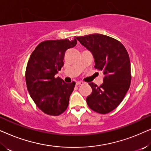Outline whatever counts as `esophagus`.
Masks as SVG:
<instances>
[{"mask_svg":"<svg viewBox=\"0 0 151 151\" xmlns=\"http://www.w3.org/2000/svg\"><path fill=\"white\" fill-rule=\"evenodd\" d=\"M84 82L82 81H77L76 82V85H81V84H83Z\"/></svg>","mask_w":151,"mask_h":151,"instance_id":"34e87169","label":"esophagus"}]
</instances>
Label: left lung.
Segmentation results:
<instances>
[{"mask_svg":"<svg viewBox=\"0 0 151 151\" xmlns=\"http://www.w3.org/2000/svg\"><path fill=\"white\" fill-rule=\"evenodd\" d=\"M80 44L92 53L94 67L104 77L100 86L90 82L92 93L86 98L91 109L106 114L122 102L131 84V63L127 49L118 40L102 34L77 37Z\"/></svg>","mask_w":151,"mask_h":151,"instance_id":"obj_1","label":"left lung"}]
</instances>
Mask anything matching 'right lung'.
Wrapping results in <instances>:
<instances>
[{
	"label": "right lung",
	"instance_id": "1",
	"mask_svg": "<svg viewBox=\"0 0 151 151\" xmlns=\"http://www.w3.org/2000/svg\"><path fill=\"white\" fill-rule=\"evenodd\" d=\"M76 44V38L46 40L31 54L25 73L27 87L36 106L47 115L58 116L69 105L75 82L66 83L55 76L64 65L65 51Z\"/></svg>",
	"mask_w": 151,
	"mask_h": 151
}]
</instances>
